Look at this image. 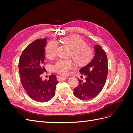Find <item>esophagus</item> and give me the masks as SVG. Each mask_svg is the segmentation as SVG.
Here are the masks:
<instances>
[{
	"label": "esophagus",
	"instance_id": "esophagus-1",
	"mask_svg": "<svg viewBox=\"0 0 133 133\" xmlns=\"http://www.w3.org/2000/svg\"><path fill=\"white\" fill-rule=\"evenodd\" d=\"M68 78V77H65V76H57V80L58 81H61V80H65L67 79Z\"/></svg>",
	"mask_w": 133,
	"mask_h": 133
}]
</instances>
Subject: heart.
Returning <instances> with one entry per match:
<instances>
[{"mask_svg": "<svg viewBox=\"0 0 133 133\" xmlns=\"http://www.w3.org/2000/svg\"><path fill=\"white\" fill-rule=\"evenodd\" d=\"M62 43L71 49L70 57L78 65L87 63L92 56L91 48L87 45L85 42L76 35H70L64 38ZM58 44L55 41H50L45 48V54L48 59L53 58L56 54ZM74 64L70 60H59L53 66L54 70L62 75L68 74L70 69L74 68Z\"/></svg>", "mask_w": 133, "mask_h": 133, "instance_id": "heart-1", "label": "heart"}]
</instances>
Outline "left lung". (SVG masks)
I'll list each match as a JSON object with an SVG mask.
<instances>
[{"mask_svg": "<svg viewBox=\"0 0 133 133\" xmlns=\"http://www.w3.org/2000/svg\"><path fill=\"white\" fill-rule=\"evenodd\" d=\"M94 49V55L91 61L80 69V73L85 75V80L78 79L79 85L74 89V95L81 100H89L97 96L102 90L107 78V54L99 45H95Z\"/></svg>", "mask_w": 133, "mask_h": 133, "instance_id": "1", "label": "left lung"}]
</instances>
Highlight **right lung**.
<instances>
[{"instance_id":"1","label":"right lung","mask_w":133,"mask_h":133,"mask_svg":"<svg viewBox=\"0 0 133 133\" xmlns=\"http://www.w3.org/2000/svg\"><path fill=\"white\" fill-rule=\"evenodd\" d=\"M46 39H39L29 44L22 53L19 62L22 84L29 97L38 102H46L54 97L58 83L51 74L49 80L43 81L41 75L45 71L42 65L45 59Z\"/></svg>"}]
</instances>
